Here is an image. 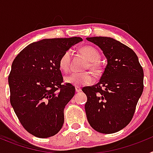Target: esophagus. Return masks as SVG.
I'll use <instances>...</instances> for the list:
<instances>
[{"label": "esophagus", "instance_id": "34e87169", "mask_svg": "<svg viewBox=\"0 0 153 153\" xmlns=\"http://www.w3.org/2000/svg\"><path fill=\"white\" fill-rule=\"evenodd\" d=\"M80 91H81L80 87H79V86H76V93H79Z\"/></svg>", "mask_w": 153, "mask_h": 153}]
</instances>
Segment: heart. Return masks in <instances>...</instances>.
<instances>
[{"label":"heart","mask_w":153,"mask_h":153,"mask_svg":"<svg viewBox=\"0 0 153 153\" xmlns=\"http://www.w3.org/2000/svg\"><path fill=\"white\" fill-rule=\"evenodd\" d=\"M81 52L83 53L88 59L90 62V64L88 65V67H90V70L94 73H97L100 69L97 61L100 59V53L98 51L90 46H86L81 48ZM71 54H72V51L71 50H67L63 53L59 60V66L62 71L65 73H67L70 70V59H71ZM66 81L67 83L74 84L75 86H84V85H88L93 83V77L92 74L89 72L85 73H74L70 74V76L66 77Z\"/></svg>","instance_id":"obj_1"}]
</instances>
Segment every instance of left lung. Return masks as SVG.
<instances>
[{
  "label": "left lung",
  "mask_w": 153,
  "mask_h": 153,
  "mask_svg": "<svg viewBox=\"0 0 153 153\" xmlns=\"http://www.w3.org/2000/svg\"><path fill=\"white\" fill-rule=\"evenodd\" d=\"M86 40L98 46L107 59L100 82L82 89L87 101L85 111L93 129L110 134L121 130L132 120L143 91V70L131 48L111 37Z\"/></svg>",
  "instance_id": "left-lung-1"
}]
</instances>
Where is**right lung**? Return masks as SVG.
Listing matches in <instances>:
<instances>
[{
  "mask_svg": "<svg viewBox=\"0 0 153 153\" xmlns=\"http://www.w3.org/2000/svg\"><path fill=\"white\" fill-rule=\"evenodd\" d=\"M82 40L77 36L44 39L23 49L12 63L8 76L10 104L23 127L36 137L54 136L63 126V109L75 87L63 83L59 60Z\"/></svg>",
  "mask_w": 153,
  "mask_h": 153,
  "instance_id": "add662e5",
  "label": "right lung"
}]
</instances>
